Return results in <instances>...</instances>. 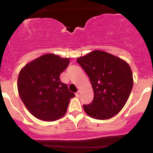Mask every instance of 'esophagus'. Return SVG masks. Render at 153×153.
Masks as SVG:
<instances>
[{"label":"esophagus","mask_w":153,"mask_h":153,"mask_svg":"<svg viewBox=\"0 0 153 153\" xmlns=\"http://www.w3.org/2000/svg\"><path fill=\"white\" fill-rule=\"evenodd\" d=\"M80 91H77L76 93H75V96H77V97H79V96H80Z\"/></svg>","instance_id":"esophagus-1"}]
</instances>
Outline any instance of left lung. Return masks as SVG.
I'll list each match as a JSON object with an SVG mask.
<instances>
[{"instance_id": "left-lung-1", "label": "left lung", "mask_w": 153, "mask_h": 153, "mask_svg": "<svg viewBox=\"0 0 153 153\" xmlns=\"http://www.w3.org/2000/svg\"><path fill=\"white\" fill-rule=\"evenodd\" d=\"M77 62L90 79L94 93L85 113L96 119H110L122 109L133 87L132 73L125 61L109 53L95 50Z\"/></svg>"}]
</instances>
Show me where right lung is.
Masks as SVG:
<instances>
[{"instance_id": "right-lung-1", "label": "right lung", "mask_w": 153, "mask_h": 153, "mask_svg": "<svg viewBox=\"0 0 153 153\" xmlns=\"http://www.w3.org/2000/svg\"><path fill=\"white\" fill-rule=\"evenodd\" d=\"M70 63L68 58L47 54L28 63L20 71L18 91L21 99L36 118L55 121L63 117L70 99L75 96L59 75Z\"/></svg>"}]
</instances>
